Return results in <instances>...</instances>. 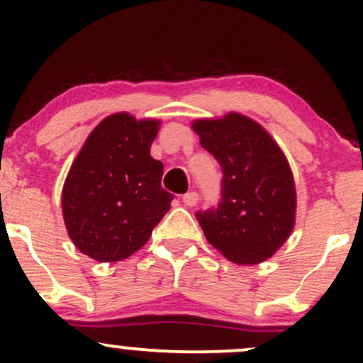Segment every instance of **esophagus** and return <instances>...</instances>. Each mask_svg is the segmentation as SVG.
Segmentation results:
<instances>
[{
  "label": "esophagus",
  "mask_w": 363,
  "mask_h": 363,
  "mask_svg": "<svg viewBox=\"0 0 363 363\" xmlns=\"http://www.w3.org/2000/svg\"><path fill=\"white\" fill-rule=\"evenodd\" d=\"M198 199H199V196H198V193H194V191H191V193H186L184 196H182V203L189 208L198 205Z\"/></svg>",
  "instance_id": "34e87169"
}]
</instances>
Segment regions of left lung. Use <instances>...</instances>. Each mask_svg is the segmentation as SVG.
Instances as JSON below:
<instances>
[{
  "mask_svg": "<svg viewBox=\"0 0 363 363\" xmlns=\"http://www.w3.org/2000/svg\"><path fill=\"white\" fill-rule=\"evenodd\" d=\"M193 129L223 174L218 206L196 211L208 242L237 264L266 261L295 225L297 196L289 162L264 128L237 112L198 119Z\"/></svg>",
  "mask_w": 363,
  "mask_h": 363,
  "instance_id": "8db88e82",
  "label": "left lung"
}]
</instances>
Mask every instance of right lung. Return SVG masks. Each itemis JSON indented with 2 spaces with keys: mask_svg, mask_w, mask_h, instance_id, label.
<instances>
[{
  "mask_svg": "<svg viewBox=\"0 0 363 363\" xmlns=\"http://www.w3.org/2000/svg\"><path fill=\"white\" fill-rule=\"evenodd\" d=\"M160 121L128 112L106 118L86 138L62 186V216L73 244L91 259H126L147 244L174 196L164 164L150 155Z\"/></svg>",
  "mask_w": 363,
  "mask_h": 363,
  "instance_id": "obj_1",
  "label": "right lung"
}]
</instances>
